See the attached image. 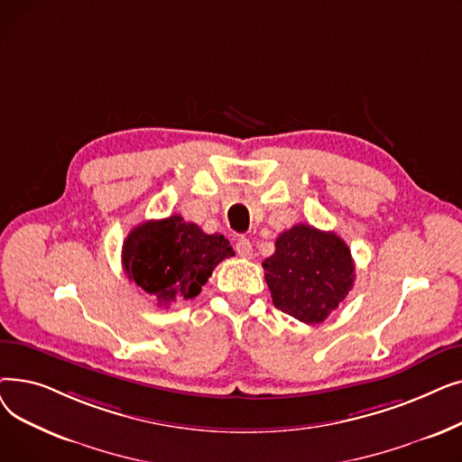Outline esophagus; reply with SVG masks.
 Segmentation results:
<instances>
[{"mask_svg":"<svg viewBox=\"0 0 462 462\" xmlns=\"http://www.w3.org/2000/svg\"><path fill=\"white\" fill-rule=\"evenodd\" d=\"M236 253L241 256V258H251L253 256V245L251 241L247 237H239L236 241Z\"/></svg>","mask_w":462,"mask_h":462,"instance_id":"obj_1","label":"esophagus"}]
</instances>
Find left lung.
I'll list each match as a JSON object with an SVG mask.
<instances>
[{"label": "left lung", "mask_w": 462, "mask_h": 462, "mask_svg": "<svg viewBox=\"0 0 462 462\" xmlns=\"http://www.w3.org/2000/svg\"><path fill=\"white\" fill-rule=\"evenodd\" d=\"M273 305L305 324H320L354 286V260L335 232L309 225L284 230L262 262Z\"/></svg>", "instance_id": "8db88e82"}]
</instances>
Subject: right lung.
<instances>
[{"label": "right lung", "mask_w": 462, "mask_h": 462, "mask_svg": "<svg viewBox=\"0 0 462 462\" xmlns=\"http://www.w3.org/2000/svg\"><path fill=\"white\" fill-rule=\"evenodd\" d=\"M230 256L223 234H206L180 215L134 226L121 253L127 277L159 305L197 298L215 265Z\"/></svg>", "instance_id": "right-lung-1"}]
</instances>
